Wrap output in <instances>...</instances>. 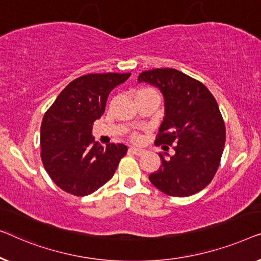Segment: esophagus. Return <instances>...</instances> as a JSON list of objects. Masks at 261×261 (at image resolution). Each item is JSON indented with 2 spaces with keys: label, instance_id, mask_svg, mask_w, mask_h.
<instances>
[{
  "label": "esophagus",
  "instance_id": "1",
  "mask_svg": "<svg viewBox=\"0 0 261 261\" xmlns=\"http://www.w3.org/2000/svg\"><path fill=\"white\" fill-rule=\"evenodd\" d=\"M129 152L130 153H134V155H137V156H141L144 153L145 151L143 149H138V148H130L129 149Z\"/></svg>",
  "mask_w": 261,
  "mask_h": 261
}]
</instances>
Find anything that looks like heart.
Wrapping results in <instances>:
<instances>
[{"label":"heart","instance_id":"obj_1","mask_svg":"<svg viewBox=\"0 0 261 261\" xmlns=\"http://www.w3.org/2000/svg\"><path fill=\"white\" fill-rule=\"evenodd\" d=\"M146 91H152L150 89H143V90H139L137 93H141V92H146ZM130 138L132 142H141L142 141V135L139 134V132H132L130 135Z\"/></svg>","mask_w":261,"mask_h":261}]
</instances>
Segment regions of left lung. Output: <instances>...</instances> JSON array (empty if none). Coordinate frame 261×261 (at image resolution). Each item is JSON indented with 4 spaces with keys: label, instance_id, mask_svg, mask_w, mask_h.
I'll list each match as a JSON object with an SVG mask.
<instances>
[{
    "label": "left lung",
    "instance_id": "obj_1",
    "mask_svg": "<svg viewBox=\"0 0 261 261\" xmlns=\"http://www.w3.org/2000/svg\"><path fill=\"white\" fill-rule=\"evenodd\" d=\"M138 82L163 93L166 117L155 145L175 151L167 161L160 153L162 164L149 175L150 182L169 196L199 193L214 178L226 142L225 122L214 95L199 80L174 68L142 72Z\"/></svg>",
    "mask_w": 261,
    "mask_h": 261
}]
</instances>
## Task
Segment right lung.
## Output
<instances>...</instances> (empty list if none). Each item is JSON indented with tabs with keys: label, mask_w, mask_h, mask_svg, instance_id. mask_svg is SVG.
I'll return each mask as SVG.
<instances>
[{
	"label": "right lung",
	"mask_w": 261,
	"mask_h": 261,
	"mask_svg": "<svg viewBox=\"0 0 261 261\" xmlns=\"http://www.w3.org/2000/svg\"><path fill=\"white\" fill-rule=\"evenodd\" d=\"M131 73H92L68 84L43 116L41 160L59 188L74 196L94 193L112 178L127 151L124 144L101 146L92 137L111 91Z\"/></svg>",
	"instance_id": "1"
}]
</instances>
